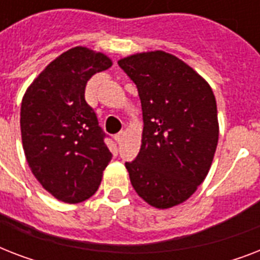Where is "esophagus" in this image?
<instances>
[{"instance_id": "esophagus-1", "label": "esophagus", "mask_w": 260, "mask_h": 260, "mask_svg": "<svg viewBox=\"0 0 260 260\" xmlns=\"http://www.w3.org/2000/svg\"><path fill=\"white\" fill-rule=\"evenodd\" d=\"M124 138H125V132H124V131H120V132L114 136V139H116V142H117L118 144H121V143L124 142Z\"/></svg>"}]
</instances>
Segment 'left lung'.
Returning a JSON list of instances; mask_svg holds the SVG:
<instances>
[{
  "label": "left lung",
  "instance_id": "1",
  "mask_svg": "<svg viewBox=\"0 0 260 260\" xmlns=\"http://www.w3.org/2000/svg\"><path fill=\"white\" fill-rule=\"evenodd\" d=\"M138 87L142 147L126 162L131 183L158 209L186 201L206 178L218 142L217 105L201 75L165 51L118 60Z\"/></svg>",
  "mask_w": 260,
  "mask_h": 260
}]
</instances>
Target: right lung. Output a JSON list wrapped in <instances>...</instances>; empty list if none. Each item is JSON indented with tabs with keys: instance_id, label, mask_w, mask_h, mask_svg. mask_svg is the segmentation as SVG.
<instances>
[{
	"instance_id": "obj_1",
	"label": "right lung",
	"mask_w": 260,
	"mask_h": 260,
	"mask_svg": "<svg viewBox=\"0 0 260 260\" xmlns=\"http://www.w3.org/2000/svg\"><path fill=\"white\" fill-rule=\"evenodd\" d=\"M112 66L106 55L74 47L52 60L26 89L20 126L26 162L56 200L78 204L98 190L112 159L86 83Z\"/></svg>"
}]
</instances>
